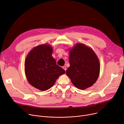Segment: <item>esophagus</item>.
Listing matches in <instances>:
<instances>
[{
	"label": "esophagus",
	"mask_w": 124,
	"mask_h": 124,
	"mask_svg": "<svg viewBox=\"0 0 124 124\" xmlns=\"http://www.w3.org/2000/svg\"><path fill=\"white\" fill-rule=\"evenodd\" d=\"M62 68V69H63L65 71H66V66H63Z\"/></svg>",
	"instance_id": "esophagus-1"
}]
</instances>
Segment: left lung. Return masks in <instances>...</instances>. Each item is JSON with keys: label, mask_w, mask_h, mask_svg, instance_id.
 I'll use <instances>...</instances> for the list:
<instances>
[{"label": "left lung", "mask_w": 124, "mask_h": 124, "mask_svg": "<svg viewBox=\"0 0 124 124\" xmlns=\"http://www.w3.org/2000/svg\"><path fill=\"white\" fill-rule=\"evenodd\" d=\"M69 62L70 66L66 74L76 87L84 90L96 82L100 73V62L91 47L76 44L70 49Z\"/></svg>", "instance_id": "obj_1"}]
</instances>
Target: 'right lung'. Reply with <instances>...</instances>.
<instances>
[{
	"mask_svg": "<svg viewBox=\"0 0 124 124\" xmlns=\"http://www.w3.org/2000/svg\"><path fill=\"white\" fill-rule=\"evenodd\" d=\"M53 47L49 44L37 46L27 54L25 72L28 81L41 91L51 88L65 70L56 64L52 56Z\"/></svg>",
	"mask_w": 124,
	"mask_h": 124,
	"instance_id": "obj_1",
	"label": "right lung"
}]
</instances>
